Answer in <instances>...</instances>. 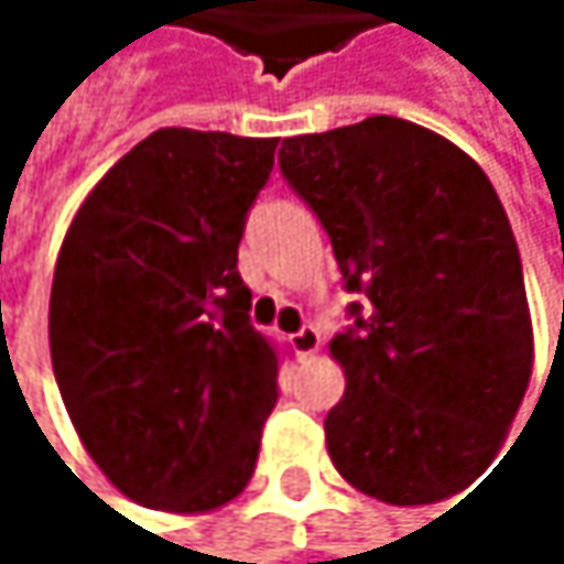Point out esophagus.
Listing matches in <instances>:
<instances>
[{"instance_id": "esophagus-1", "label": "esophagus", "mask_w": 564, "mask_h": 564, "mask_svg": "<svg viewBox=\"0 0 564 564\" xmlns=\"http://www.w3.org/2000/svg\"><path fill=\"white\" fill-rule=\"evenodd\" d=\"M291 344H294V350H297L301 357H314V354L321 350V334H317V327H301V330L291 337Z\"/></svg>"}]
</instances>
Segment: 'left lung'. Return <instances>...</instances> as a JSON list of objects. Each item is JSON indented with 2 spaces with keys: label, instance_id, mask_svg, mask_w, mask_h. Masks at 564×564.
Instances as JSON below:
<instances>
[{
  "label": "left lung",
  "instance_id": "1",
  "mask_svg": "<svg viewBox=\"0 0 564 564\" xmlns=\"http://www.w3.org/2000/svg\"><path fill=\"white\" fill-rule=\"evenodd\" d=\"M280 170L321 217L354 327L330 340L344 398L324 421L340 478L384 505L471 488L532 381L521 257L485 170L398 116L291 137Z\"/></svg>",
  "mask_w": 564,
  "mask_h": 564
}]
</instances>
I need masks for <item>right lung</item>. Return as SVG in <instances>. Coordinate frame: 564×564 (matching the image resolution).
<instances>
[{"instance_id":"obj_1","label":"right lung","mask_w":564,"mask_h":564,"mask_svg":"<svg viewBox=\"0 0 564 564\" xmlns=\"http://www.w3.org/2000/svg\"><path fill=\"white\" fill-rule=\"evenodd\" d=\"M276 140L166 127L79 204L50 297L53 371L99 471L143 508L204 514L253 478L276 344L237 270Z\"/></svg>"}]
</instances>
